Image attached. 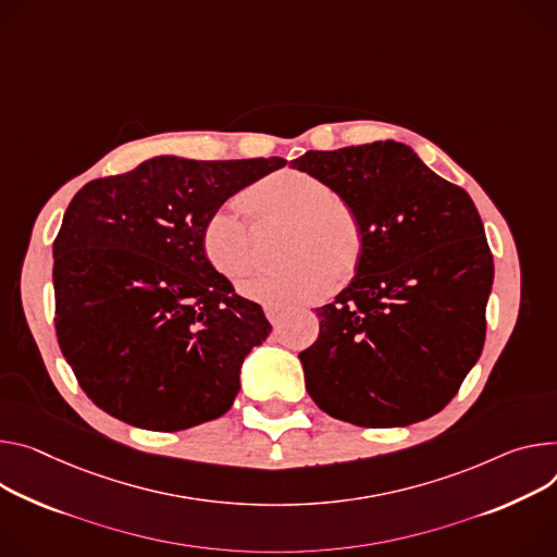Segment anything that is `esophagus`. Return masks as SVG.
Returning a JSON list of instances; mask_svg holds the SVG:
<instances>
[{"instance_id":"34e87169","label":"esophagus","mask_w":557,"mask_h":557,"mask_svg":"<svg viewBox=\"0 0 557 557\" xmlns=\"http://www.w3.org/2000/svg\"><path fill=\"white\" fill-rule=\"evenodd\" d=\"M264 313H267V318H269L271 324H277V322L284 318V309H275V307H267Z\"/></svg>"}]
</instances>
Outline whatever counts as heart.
<instances>
[{
	"mask_svg": "<svg viewBox=\"0 0 557 557\" xmlns=\"http://www.w3.org/2000/svg\"><path fill=\"white\" fill-rule=\"evenodd\" d=\"M239 201L256 220L290 222L288 267L267 271L242 284V293L260 305L288 309L324 299L335 280L356 275L364 252V228L358 211L331 186L307 171L284 169L248 186ZM207 262L237 282L256 269V246L248 222L228 205L215 207L199 233Z\"/></svg>",
	"mask_w": 557,
	"mask_h": 557,
	"instance_id": "heart-1",
	"label": "heart"
}]
</instances>
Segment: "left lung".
Returning a JSON list of instances; mask_svg holds the SVG:
<instances>
[{"label":"left lung","instance_id":"1","mask_svg":"<svg viewBox=\"0 0 557 557\" xmlns=\"http://www.w3.org/2000/svg\"><path fill=\"white\" fill-rule=\"evenodd\" d=\"M290 166L322 177L364 228L356 277L318 309L320 335L299 352L309 395L367 429L440 413L486 335L493 256L473 199L393 139L307 150Z\"/></svg>","mask_w":557,"mask_h":557}]
</instances>
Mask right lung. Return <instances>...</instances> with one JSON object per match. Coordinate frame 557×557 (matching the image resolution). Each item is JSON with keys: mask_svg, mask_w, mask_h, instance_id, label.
Wrapping results in <instances>:
<instances>
[{"mask_svg": "<svg viewBox=\"0 0 557 557\" xmlns=\"http://www.w3.org/2000/svg\"><path fill=\"white\" fill-rule=\"evenodd\" d=\"M282 158L160 156L88 182L53 244L55 331L82 391L109 416L182 431L224 416L271 324L205 258L207 215Z\"/></svg>", "mask_w": 557, "mask_h": 557, "instance_id": "add662e5", "label": "right lung"}]
</instances>
